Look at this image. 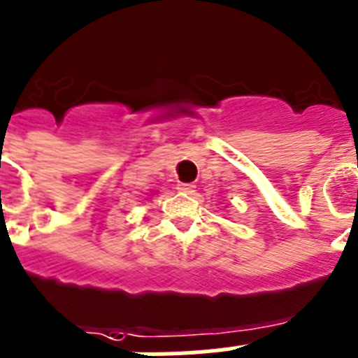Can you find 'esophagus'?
<instances>
[{
  "label": "esophagus",
  "instance_id": "esophagus-1",
  "mask_svg": "<svg viewBox=\"0 0 358 358\" xmlns=\"http://www.w3.org/2000/svg\"><path fill=\"white\" fill-rule=\"evenodd\" d=\"M177 190L182 192V194H194V192H196V186L190 185V182H181V185L177 186Z\"/></svg>",
  "mask_w": 358,
  "mask_h": 358
}]
</instances>
